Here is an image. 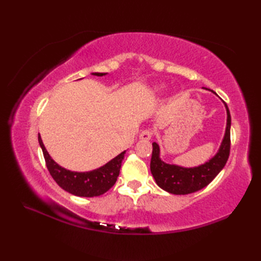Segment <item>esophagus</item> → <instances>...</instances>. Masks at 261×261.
<instances>
[{
	"label": "esophagus",
	"mask_w": 261,
	"mask_h": 261,
	"mask_svg": "<svg viewBox=\"0 0 261 261\" xmlns=\"http://www.w3.org/2000/svg\"><path fill=\"white\" fill-rule=\"evenodd\" d=\"M152 132L151 130H149V129H145V130H143L140 133V135H139V138L141 139V140H150L152 138Z\"/></svg>",
	"instance_id": "1"
}]
</instances>
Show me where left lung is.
<instances>
[{"label": "left lung", "mask_w": 261, "mask_h": 261, "mask_svg": "<svg viewBox=\"0 0 261 261\" xmlns=\"http://www.w3.org/2000/svg\"><path fill=\"white\" fill-rule=\"evenodd\" d=\"M213 92V91H212ZM216 93V92H215ZM226 108V129L225 135L217 154L199 167L183 168L175 164H168L160 159V148L156 143L152 144V155L150 170L158 186L165 192L174 195H187L200 191L211 183L224 165L230 155L231 138V115Z\"/></svg>", "instance_id": "8db88e82"}]
</instances>
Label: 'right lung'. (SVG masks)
<instances>
[{"mask_svg": "<svg viewBox=\"0 0 261 261\" xmlns=\"http://www.w3.org/2000/svg\"><path fill=\"white\" fill-rule=\"evenodd\" d=\"M92 75L103 76L106 73H92ZM38 140L42 149L46 168L53 179L64 191L80 197H96L107 193L115 184L126 152H121L114 159L97 170L90 172H73L60 167L52 159L42 143L40 134L38 135Z\"/></svg>", "mask_w": 261, "mask_h": 261, "instance_id": "right-lung-1", "label": "right lung"}]
</instances>
